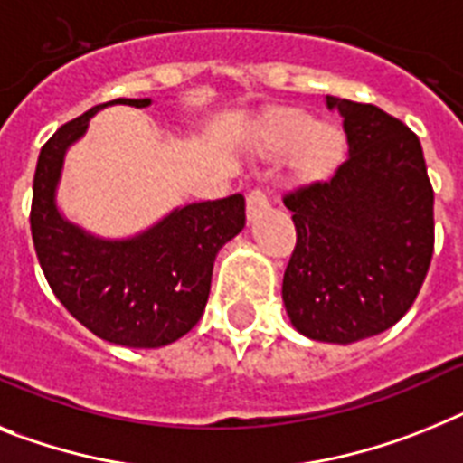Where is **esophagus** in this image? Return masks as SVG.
<instances>
[{
  "label": "esophagus",
  "instance_id": "esophagus-1",
  "mask_svg": "<svg viewBox=\"0 0 463 463\" xmlns=\"http://www.w3.org/2000/svg\"><path fill=\"white\" fill-rule=\"evenodd\" d=\"M263 209H268L266 193L263 190H251L250 195H247V216H250V221H254Z\"/></svg>",
  "mask_w": 463,
  "mask_h": 463
}]
</instances>
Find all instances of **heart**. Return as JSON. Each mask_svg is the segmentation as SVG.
Listing matches in <instances>:
<instances>
[{
    "mask_svg": "<svg viewBox=\"0 0 463 463\" xmlns=\"http://www.w3.org/2000/svg\"><path fill=\"white\" fill-rule=\"evenodd\" d=\"M344 141L336 131H322L308 115H287L268 136V153L275 157H298L306 153L310 172H325L341 155Z\"/></svg>",
    "mask_w": 463,
    "mask_h": 463,
    "instance_id": "1",
    "label": "heart"
}]
</instances>
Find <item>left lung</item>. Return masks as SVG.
<instances>
[{
	"instance_id": "8db88e82",
	"label": "left lung",
	"mask_w": 463,
	"mask_h": 463,
	"mask_svg": "<svg viewBox=\"0 0 463 463\" xmlns=\"http://www.w3.org/2000/svg\"><path fill=\"white\" fill-rule=\"evenodd\" d=\"M348 157L285 195L297 247L282 279L291 325L308 339L353 344L393 327L433 256V188L421 143L376 106L327 96Z\"/></svg>"
}]
</instances>
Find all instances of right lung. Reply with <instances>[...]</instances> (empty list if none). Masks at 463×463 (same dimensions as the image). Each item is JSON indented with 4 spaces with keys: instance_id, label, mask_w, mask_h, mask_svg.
<instances>
[{
    "instance_id": "obj_1",
    "label": "right lung",
    "mask_w": 463,
    "mask_h": 463,
    "mask_svg": "<svg viewBox=\"0 0 463 463\" xmlns=\"http://www.w3.org/2000/svg\"><path fill=\"white\" fill-rule=\"evenodd\" d=\"M147 108L150 99H118L63 124L44 143L33 185L30 228L40 266L56 298L89 332L129 348L174 344L204 313L216 254L244 228V197L176 207L138 235L99 238L58 209L65 155L108 106Z\"/></svg>"
}]
</instances>
